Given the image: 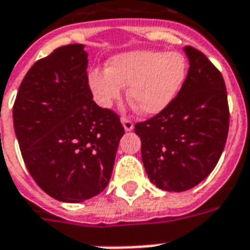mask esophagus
<instances>
[{
    "label": "esophagus",
    "instance_id": "34e87169",
    "mask_svg": "<svg viewBox=\"0 0 250 250\" xmlns=\"http://www.w3.org/2000/svg\"><path fill=\"white\" fill-rule=\"evenodd\" d=\"M122 125H123L125 131H131L132 128H134V123H132V120L127 119V118H122Z\"/></svg>",
    "mask_w": 250,
    "mask_h": 250
}]
</instances>
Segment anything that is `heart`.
Masks as SVG:
<instances>
[{
  "mask_svg": "<svg viewBox=\"0 0 250 250\" xmlns=\"http://www.w3.org/2000/svg\"><path fill=\"white\" fill-rule=\"evenodd\" d=\"M187 62L179 53L134 50L111 57L104 70H92L87 82L92 97L110 108L128 86V99L144 115L167 108L186 81Z\"/></svg>",
  "mask_w": 250,
  "mask_h": 250,
  "instance_id": "1",
  "label": "heart"
}]
</instances>
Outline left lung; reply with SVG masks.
Returning <instances> with one entry per match:
<instances>
[{"mask_svg": "<svg viewBox=\"0 0 250 250\" xmlns=\"http://www.w3.org/2000/svg\"><path fill=\"white\" fill-rule=\"evenodd\" d=\"M187 78L167 108L135 125L149 180L168 192L188 191L213 171L229 130L227 87L201 51L184 47Z\"/></svg>", "mask_w": 250, "mask_h": 250, "instance_id": "left-lung-1", "label": "left lung"}]
</instances>
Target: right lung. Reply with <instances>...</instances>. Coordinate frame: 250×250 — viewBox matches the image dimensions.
I'll list each match as a JSON object with an SVG mask.
<instances>
[{"label":"right lung","instance_id":"1","mask_svg":"<svg viewBox=\"0 0 250 250\" xmlns=\"http://www.w3.org/2000/svg\"><path fill=\"white\" fill-rule=\"evenodd\" d=\"M84 45L55 49L37 61L17 92L13 123L34 182L55 200L82 203L111 179L125 128L92 101Z\"/></svg>","mask_w":250,"mask_h":250}]
</instances>
